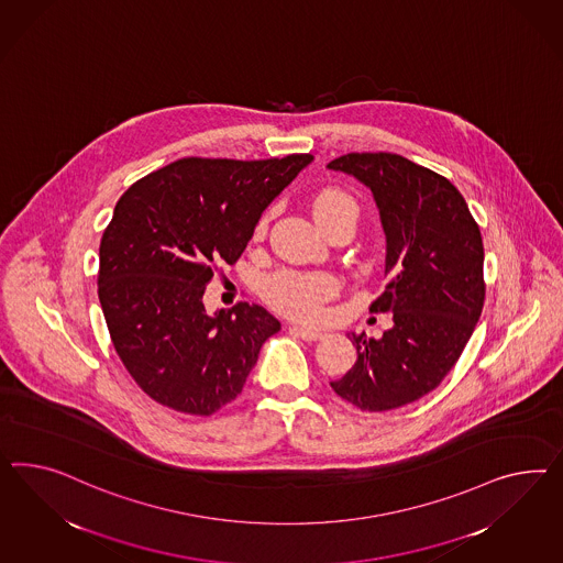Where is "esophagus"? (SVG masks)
I'll return each instance as SVG.
<instances>
[{
  "label": "esophagus",
  "instance_id": "esophagus-1",
  "mask_svg": "<svg viewBox=\"0 0 563 563\" xmlns=\"http://www.w3.org/2000/svg\"><path fill=\"white\" fill-rule=\"evenodd\" d=\"M290 334L299 335L305 342H318L323 338L321 330H313V328H305V325H292L290 328Z\"/></svg>",
  "mask_w": 563,
  "mask_h": 563
}]
</instances>
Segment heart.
I'll return each mask as SVG.
<instances>
[{
    "label": "heart",
    "instance_id": "1",
    "mask_svg": "<svg viewBox=\"0 0 563 563\" xmlns=\"http://www.w3.org/2000/svg\"><path fill=\"white\" fill-rule=\"evenodd\" d=\"M356 213L358 207L354 198L338 188H328L313 200V217L320 228L342 217L356 219ZM334 278L323 273L301 274L285 271L274 274L266 283L268 301L280 311L299 318H316L323 301L334 297Z\"/></svg>",
    "mask_w": 563,
    "mask_h": 563
}]
</instances>
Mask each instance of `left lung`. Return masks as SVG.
<instances>
[{"instance_id":"obj_1","label":"left lung","mask_w":563,"mask_h":563,"mask_svg":"<svg viewBox=\"0 0 563 563\" xmlns=\"http://www.w3.org/2000/svg\"><path fill=\"white\" fill-rule=\"evenodd\" d=\"M328 169L373 192L389 285L368 309L394 313L379 340L354 335L356 363L330 385L361 410H396L439 387L472 338L486 297L482 233L453 184L401 155L349 153Z\"/></svg>"}]
</instances>
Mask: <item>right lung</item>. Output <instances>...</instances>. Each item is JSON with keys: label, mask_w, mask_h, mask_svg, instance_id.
<instances>
[{"label": "right lung", "mask_w": 563, "mask_h": 563, "mask_svg": "<svg viewBox=\"0 0 563 563\" xmlns=\"http://www.w3.org/2000/svg\"><path fill=\"white\" fill-rule=\"evenodd\" d=\"M313 162L184 157L133 184L100 242L98 297L122 365L172 410L211 416L242 394L280 321L256 303L209 313L214 264H233L266 207Z\"/></svg>", "instance_id": "add662e5"}]
</instances>
